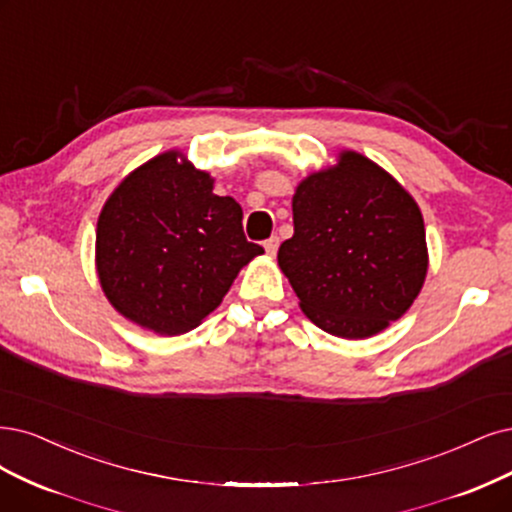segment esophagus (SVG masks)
<instances>
[{"label":"esophagus","mask_w":512,"mask_h":512,"mask_svg":"<svg viewBox=\"0 0 512 512\" xmlns=\"http://www.w3.org/2000/svg\"><path fill=\"white\" fill-rule=\"evenodd\" d=\"M278 244H280L278 236H270L266 242H263V249H266V253H268V255H276V251H278Z\"/></svg>","instance_id":"1"}]
</instances>
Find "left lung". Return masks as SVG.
<instances>
[{"instance_id": "obj_1", "label": "left lung", "mask_w": 512, "mask_h": 512, "mask_svg": "<svg viewBox=\"0 0 512 512\" xmlns=\"http://www.w3.org/2000/svg\"><path fill=\"white\" fill-rule=\"evenodd\" d=\"M293 225L278 266L316 327L363 339L401 318L418 297L428 270L422 213L365 156L344 151L339 166L301 181Z\"/></svg>"}]
</instances>
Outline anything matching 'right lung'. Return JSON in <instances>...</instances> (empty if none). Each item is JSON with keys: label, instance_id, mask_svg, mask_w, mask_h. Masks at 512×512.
I'll use <instances>...</instances> for the list:
<instances>
[{"label": "right lung", "instance_id": "add662e5", "mask_svg": "<svg viewBox=\"0 0 512 512\" xmlns=\"http://www.w3.org/2000/svg\"><path fill=\"white\" fill-rule=\"evenodd\" d=\"M263 249L242 208L213 179L168 151L130 173L97 223V272L111 306L145 329L179 335L200 325Z\"/></svg>", "mask_w": 512, "mask_h": 512}]
</instances>
